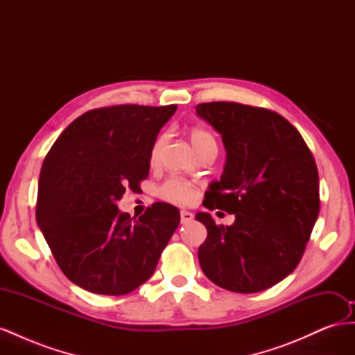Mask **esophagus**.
<instances>
[{"label":"esophagus","mask_w":355,"mask_h":355,"mask_svg":"<svg viewBox=\"0 0 355 355\" xmlns=\"http://www.w3.org/2000/svg\"><path fill=\"white\" fill-rule=\"evenodd\" d=\"M192 220H194V214H192L191 211H188V210H182L180 211V222L182 223L187 225V223H189Z\"/></svg>","instance_id":"esophagus-1"}]
</instances>
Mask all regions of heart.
<instances>
[{"instance_id":"1","label":"heart","mask_w":355,"mask_h":355,"mask_svg":"<svg viewBox=\"0 0 355 355\" xmlns=\"http://www.w3.org/2000/svg\"><path fill=\"white\" fill-rule=\"evenodd\" d=\"M189 137H191L192 146L196 148V151L204 145L214 144L213 136L209 132L202 130V128H192L191 133H189ZM164 139H166V135L158 136L155 139L153 148H151L149 159H151L153 164L155 163L157 158H158L159 149L164 144ZM158 194L163 200L170 201V202H176V204H189V202L194 201V198H196V191H194V188H192V185L188 184V182H185V180L178 179V178H171V179L166 180L164 184L159 187Z\"/></svg>"}]
</instances>
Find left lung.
<instances>
[{
	"instance_id": "8db88e82",
	"label": "left lung",
	"mask_w": 355,
	"mask_h": 355,
	"mask_svg": "<svg viewBox=\"0 0 355 355\" xmlns=\"http://www.w3.org/2000/svg\"><path fill=\"white\" fill-rule=\"evenodd\" d=\"M222 135L227 163L202 206L235 214L230 227L197 213L207 228L198 249L202 272L237 293L270 288L302 257L320 211L315 159L296 128L274 111L237 102L196 106Z\"/></svg>"
}]
</instances>
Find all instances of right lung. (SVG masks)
<instances>
[{"instance_id":"1","label":"right lung","mask_w":355,"mask_h":355,"mask_svg":"<svg viewBox=\"0 0 355 355\" xmlns=\"http://www.w3.org/2000/svg\"><path fill=\"white\" fill-rule=\"evenodd\" d=\"M178 106L116 105L73 120L41 167L37 223L69 280L92 293L120 296L154 274L180 222L179 210L154 202L136 218L116 201L148 178L159 128Z\"/></svg>"}]
</instances>
